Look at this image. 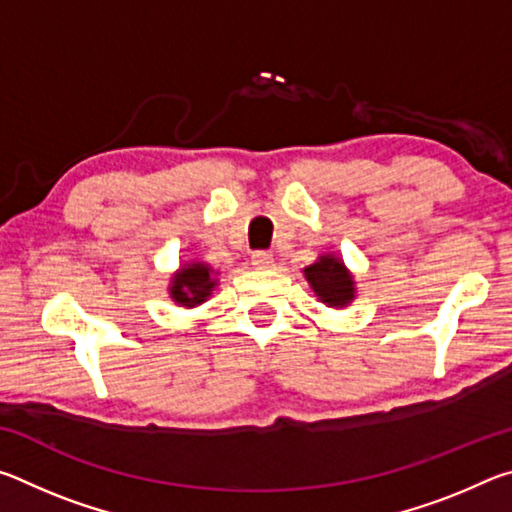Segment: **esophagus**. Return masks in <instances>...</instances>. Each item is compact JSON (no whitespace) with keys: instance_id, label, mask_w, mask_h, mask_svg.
Returning <instances> with one entry per match:
<instances>
[{"instance_id":"esophagus-1","label":"esophagus","mask_w":512,"mask_h":512,"mask_svg":"<svg viewBox=\"0 0 512 512\" xmlns=\"http://www.w3.org/2000/svg\"><path fill=\"white\" fill-rule=\"evenodd\" d=\"M253 266L255 268H271L273 266V255L268 250H255L253 253Z\"/></svg>"}]
</instances>
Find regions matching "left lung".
<instances>
[{
	"mask_svg": "<svg viewBox=\"0 0 512 512\" xmlns=\"http://www.w3.org/2000/svg\"><path fill=\"white\" fill-rule=\"evenodd\" d=\"M305 277L316 296L329 307H345L354 298L352 275L334 257H320L316 264L305 268Z\"/></svg>",
	"mask_w": 512,
	"mask_h": 512,
	"instance_id": "left-lung-1",
	"label": "left lung"
}]
</instances>
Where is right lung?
I'll return each instance as SVG.
<instances>
[{
    "label": "right lung",
    "instance_id": "1",
    "mask_svg": "<svg viewBox=\"0 0 512 512\" xmlns=\"http://www.w3.org/2000/svg\"><path fill=\"white\" fill-rule=\"evenodd\" d=\"M214 289V277L207 264H189L176 275L171 284V296L178 305L196 307L205 302Z\"/></svg>",
    "mask_w": 512,
    "mask_h": 512
}]
</instances>
